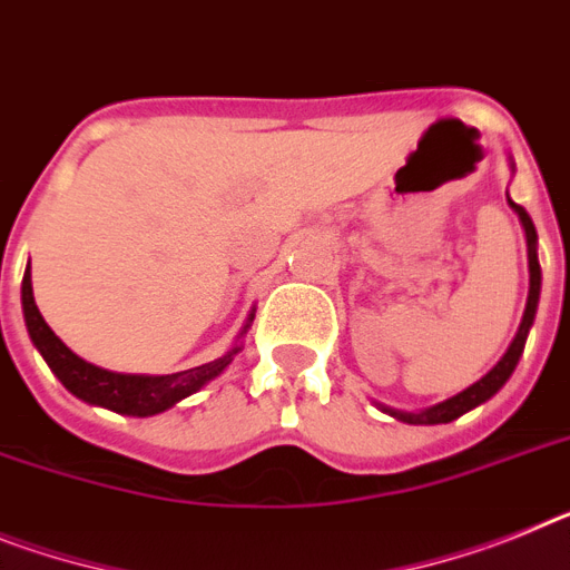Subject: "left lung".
I'll return each mask as SVG.
<instances>
[{
  "instance_id": "1",
  "label": "left lung",
  "mask_w": 570,
  "mask_h": 570,
  "mask_svg": "<svg viewBox=\"0 0 570 570\" xmlns=\"http://www.w3.org/2000/svg\"><path fill=\"white\" fill-rule=\"evenodd\" d=\"M510 207H513V210L519 213V218H522L524 238H528V267H530L528 305H524V314H522V323H519L517 337H513V343L508 345L504 357L499 360V363H495V366L490 368L484 377H481V381H475L473 386H466L464 392H459V395L446 397V401L435 403V406H426V410H421V412L392 410V406H383V403H377V406H381L386 415L397 417V421H403V424H450V421L461 417L464 412L475 410V406H481L484 401H490V397H493L495 392H499V389L510 381V374H513V368H517L519 357H522V352H524V340H528L530 325H533V317H537L539 288H542V271H539V256H537V227H533L530 216L524 213V207H519L517 202H510Z\"/></svg>"
}]
</instances>
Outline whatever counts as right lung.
Returning a JSON list of instances; mask_svg holds the SVG:
<instances>
[{"label": "right lung", "instance_id": "obj_1", "mask_svg": "<svg viewBox=\"0 0 570 570\" xmlns=\"http://www.w3.org/2000/svg\"><path fill=\"white\" fill-rule=\"evenodd\" d=\"M31 267V262H28ZM22 311H26V325L31 334V343L37 345V352L46 357L48 368L60 377L62 386L75 397L104 410L118 412V415H135V417H149L158 412L169 410L178 401L189 397L202 386L218 377L230 366L233 354L238 352V345H233L225 357L204 363V366L187 368V372L175 374H120L109 372V368L91 366L82 357H77L57 334L48 328L42 320L40 308L33 303V288H31V271L22 276ZM253 323V314L247 317V325ZM245 325V332H247ZM242 332V334H245Z\"/></svg>", "mask_w": 570, "mask_h": 570}]
</instances>
